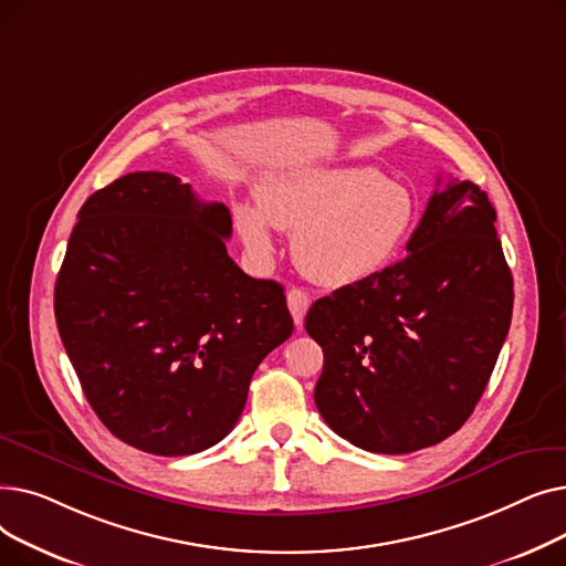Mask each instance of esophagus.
Instances as JSON below:
<instances>
[{"label": "esophagus", "instance_id": "1", "mask_svg": "<svg viewBox=\"0 0 566 566\" xmlns=\"http://www.w3.org/2000/svg\"><path fill=\"white\" fill-rule=\"evenodd\" d=\"M286 303H289L293 323L301 328L303 321H305V314H307V310H310V295H307L303 289H291V291L286 293Z\"/></svg>", "mask_w": 566, "mask_h": 566}]
</instances>
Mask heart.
<instances>
[{
	"mask_svg": "<svg viewBox=\"0 0 566 566\" xmlns=\"http://www.w3.org/2000/svg\"><path fill=\"white\" fill-rule=\"evenodd\" d=\"M256 206H235V227L256 259L275 250L273 227L293 231L301 271L321 286H350L392 265L418 222L408 188L369 167H301L265 176Z\"/></svg>",
	"mask_w": 566,
	"mask_h": 566,
	"instance_id": "heart-1",
	"label": "heart"
}]
</instances>
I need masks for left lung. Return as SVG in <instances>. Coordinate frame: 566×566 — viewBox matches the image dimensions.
<instances>
[{
	"label": "left lung",
	"mask_w": 566,
	"mask_h": 566,
	"mask_svg": "<svg viewBox=\"0 0 566 566\" xmlns=\"http://www.w3.org/2000/svg\"><path fill=\"white\" fill-rule=\"evenodd\" d=\"M489 195L436 190L382 273L316 301L305 331L323 348L314 401L355 448L408 454L450 438L486 390L514 307Z\"/></svg>",
	"instance_id": "left-lung-1"
}]
</instances>
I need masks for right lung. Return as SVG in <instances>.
Wrapping results in <instances>:
<instances>
[{
    "label": "right lung",
    "instance_id": "right-lung-1",
    "mask_svg": "<svg viewBox=\"0 0 566 566\" xmlns=\"http://www.w3.org/2000/svg\"><path fill=\"white\" fill-rule=\"evenodd\" d=\"M229 235V208L167 171L126 174L80 208L54 284L59 337L98 420L142 452L213 448L293 333L282 284L245 275Z\"/></svg>",
    "mask_w": 566,
    "mask_h": 566
}]
</instances>
